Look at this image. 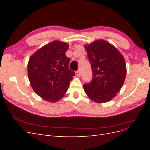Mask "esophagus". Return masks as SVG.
Instances as JSON below:
<instances>
[{
	"label": "esophagus",
	"mask_w": 150,
	"mask_h": 150,
	"mask_svg": "<svg viewBox=\"0 0 150 150\" xmlns=\"http://www.w3.org/2000/svg\"><path fill=\"white\" fill-rule=\"evenodd\" d=\"M76 75L78 76H79L81 75V71H80V70H78V71L76 72Z\"/></svg>",
	"instance_id": "esophagus-1"
}]
</instances>
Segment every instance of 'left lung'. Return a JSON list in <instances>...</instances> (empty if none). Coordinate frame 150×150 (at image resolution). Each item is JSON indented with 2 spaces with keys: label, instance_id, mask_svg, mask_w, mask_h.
<instances>
[{
  "label": "left lung",
  "instance_id": "8db88e82",
  "mask_svg": "<svg viewBox=\"0 0 150 150\" xmlns=\"http://www.w3.org/2000/svg\"><path fill=\"white\" fill-rule=\"evenodd\" d=\"M93 71L92 80L83 85L86 94L96 103H106L120 91L126 75L125 59L104 40L85 46Z\"/></svg>",
  "mask_w": 150,
  "mask_h": 150
}]
</instances>
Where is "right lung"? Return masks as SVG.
Here are the masks:
<instances>
[{"mask_svg":"<svg viewBox=\"0 0 150 150\" xmlns=\"http://www.w3.org/2000/svg\"><path fill=\"white\" fill-rule=\"evenodd\" d=\"M67 43L55 40L38 50L29 58L28 66L30 85L45 100L56 102L69 88L75 72L69 69Z\"/></svg>","mask_w":150,"mask_h":150,"instance_id":"right-lung-1","label":"right lung"}]
</instances>
